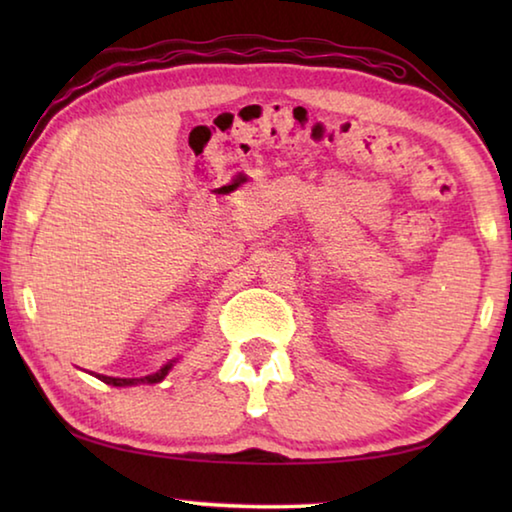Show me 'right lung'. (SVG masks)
Listing matches in <instances>:
<instances>
[{
  "mask_svg": "<svg viewBox=\"0 0 512 512\" xmlns=\"http://www.w3.org/2000/svg\"><path fill=\"white\" fill-rule=\"evenodd\" d=\"M171 361L167 363V366H162L158 372H153V375H146V377H133V379H124V377H108V375H94L97 379H101L103 384H110V386H137V384H158V381H162L164 377L169 375V370L173 368Z\"/></svg>",
  "mask_w": 512,
  "mask_h": 512,
  "instance_id": "obj_1",
  "label": "right lung"
}]
</instances>
